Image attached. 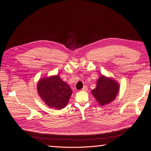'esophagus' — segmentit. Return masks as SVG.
<instances>
[{"mask_svg":"<svg viewBox=\"0 0 151 151\" xmlns=\"http://www.w3.org/2000/svg\"><path fill=\"white\" fill-rule=\"evenodd\" d=\"M88 87H87V86H84V88L81 89V91H85V92H86V91H88Z\"/></svg>","mask_w":151,"mask_h":151,"instance_id":"obj_1","label":"esophagus"}]
</instances>
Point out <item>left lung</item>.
Here are the masks:
<instances>
[{"instance_id": "left-lung-1", "label": "left lung", "mask_w": 151, "mask_h": 151, "mask_svg": "<svg viewBox=\"0 0 151 151\" xmlns=\"http://www.w3.org/2000/svg\"><path fill=\"white\" fill-rule=\"evenodd\" d=\"M119 84L113 78L101 75L97 80L96 87L91 93L101 106L111 103L119 92Z\"/></svg>"}]
</instances>
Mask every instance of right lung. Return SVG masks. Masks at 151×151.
Instances as JSON below:
<instances>
[{
	"instance_id": "obj_1",
	"label": "right lung",
	"mask_w": 151,
	"mask_h": 151,
	"mask_svg": "<svg viewBox=\"0 0 151 151\" xmlns=\"http://www.w3.org/2000/svg\"><path fill=\"white\" fill-rule=\"evenodd\" d=\"M37 91L48 107L57 109L65 108L72 94L70 86L58 75L41 78L37 83Z\"/></svg>"
}]
</instances>
